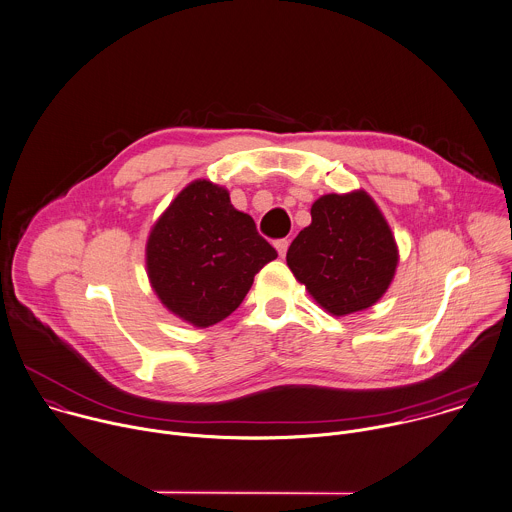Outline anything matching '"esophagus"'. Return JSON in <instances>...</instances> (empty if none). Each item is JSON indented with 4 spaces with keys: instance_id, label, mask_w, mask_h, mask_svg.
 I'll list each match as a JSON object with an SVG mask.
<instances>
[{
    "instance_id": "34e87169",
    "label": "esophagus",
    "mask_w": 512,
    "mask_h": 512,
    "mask_svg": "<svg viewBox=\"0 0 512 512\" xmlns=\"http://www.w3.org/2000/svg\"><path fill=\"white\" fill-rule=\"evenodd\" d=\"M274 246H276V250H278L280 258H282V256H286V250H288V240H286V238L276 240V242H274Z\"/></svg>"
}]
</instances>
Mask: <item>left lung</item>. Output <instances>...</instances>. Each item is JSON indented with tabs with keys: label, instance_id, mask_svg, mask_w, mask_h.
Returning <instances> with one entry per match:
<instances>
[{
	"label": "left lung",
	"instance_id": "left-lung-1",
	"mask_svg": "<svg viewBox=\"0 0 512 512\" xmlns=\"http://www.w3.org/2000/svg\"><path fill=\"white\" fill-rule=\"evenodd\" d=\"M310 216L286 254L296 280L332 316L376 304L398 264V246L376 202L364 190L326 194Z\"/></svg>",
	"mask_w": 512,
	"mask_h": 512
}]
</instances>
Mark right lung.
<instances>
[{
    "instance_id": "obj_1",
    "label": "right lung",
    "mask_w": 512,
    "mask_h": 512,
    "mask_svg": "<svg viewBox=\"0 0 512 512\" xmlns=\"http://www.w3.org/2000/svg\"><path fill=\"white\" fill-rule=\"evenodd\" d=\"M276 256L254 220L230 204L228 190L208 180H194L174 198L146 244L154 292L198 328L228 318Z\"/></svg>"
}]
</instances>
